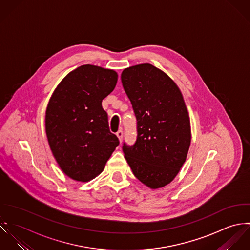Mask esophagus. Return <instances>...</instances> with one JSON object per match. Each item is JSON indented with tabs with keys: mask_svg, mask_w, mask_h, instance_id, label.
<instances>
[{
	"mask_svg": "<svg viewBox=\"0 0 250 250\" xmlns=\"http://www.w3.org/2000/svg\"><path fill=\"white\" fill-rule=\"evenodd\" d=\"M117 136H118V138H119V140H120V142H122V140H123V135H124V132H123V129H119L118 131H117Z\"/></svg>",
	"mask_w": 250,
	"mask_h": 250,
	"instance_id": "1",
	"label": "esophagus"
}]
</instances>
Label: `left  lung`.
I'll return each instance as SVG.
<instances>
[{
  "label": "left lung",
  "instance_id": "left-lung-1",
  "mask_svg": "<svg viewBox=\"0 0 250 250\" xmlns=\"http://www.w3.org/2000/svg\"><path fill=\"white\" fill-rule=\"evenodd\" d=\"M122 83L137 120V139L123 151L134 176L151 189L178 175L191 141L190 121L176 83L150 63L122 72Z\"/></svg>",
  "mask_w": 250,
  "mask_h": 250
}]
</instances>
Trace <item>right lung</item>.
I'll use <instances>...</instances> for the list:
<instances>
[{"instance_id":"1","label":"right lung","mask_w":250,"mask_h":250,"mask_svg":"<svg viewBox=\"0 0 250 250\" xmlns=\"http://www.w3.org/2000/svg\"><path fill=\"white\" fill-rule=\"evenodd\" d=\"M117 81L115 70L84 64L69 72L51 97L45 115L48 143L59 166L72 180L97 177L120 143L110 132L101 105Z\"/></svg>"}]
</instances>
